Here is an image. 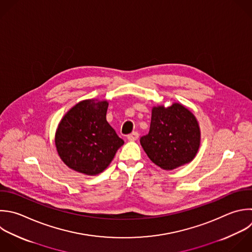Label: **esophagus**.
I'll use <instances>...</instances> for the list:
<instances>
[{"instance_id": "esophagus-1", "label": "esophagus", "mask_w": 252, "mask_h": 252, "mask_svg": "<svg viewBox=\"0 0 252 252\" xmlns=\"http://www.w3.org/2000/svg\"><path fill=\"white\" fill-rule=\"evenodd\" d=\"M139 138V134L137 132H133L127 136V139L129 141H136Z\"/></svg>"}]
</instances>
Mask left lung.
I'll use <instances>...</instances> for the list:
<instances>
[{"instance_id":"left-lung-1","label":"left lung","mask_w":252,"mask_h":252,"mask_svg":"<svg viewBox=\"0 0 252 252\" xmlns=\"http://www.w3.org/2000/svg\"><path fill=\"white\" fill-rule=\"evenodd\" d=\"M201 131L194 114L181 103L154 106L149 134L140 139L149 158L158 166L171 170L195 158Z\"/></svg>"}]
</instances>
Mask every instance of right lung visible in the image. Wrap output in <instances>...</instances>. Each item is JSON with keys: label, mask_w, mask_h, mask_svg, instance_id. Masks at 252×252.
Masks as SVG:
<instances>
[{"label": "right lung", "mask_w": 252, "mask_h": 252, "mask_svg": "<svg viewBox=\"0 0 252 252\" xmlns=\"http://www.w3.org/2000/svg\"><path fill=\"white\" fill-rule=\"evenodd\" d=\"M107 100L86 99L74 105L61 119L55 146L63 162L87 175L102 172L124 144L106 121Z\"/></svg>", "instance_id": "1"}]
</instances>
